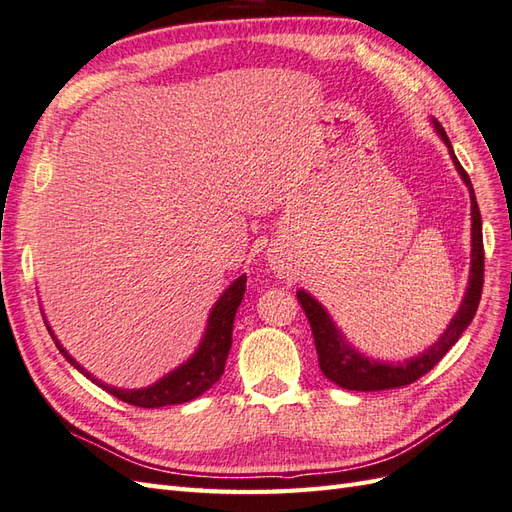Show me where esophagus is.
Returning a JSON list of instances; mask_svg holds the SVG:
<instances>
[{"label":"esophagus","mask_w":512,"mask_h":512,"mask_svg":"<svg viewBox=\"0 0 512 512\" xmlns=\"http://www.w3.org/2000/svg\"><path fill=\"white\" fill-rule=\"evenodd\" d=\"M281 266H283V264H281V261H279V259H274V261H272V268H274V270H277V272H281Z\"/></svg>","instance_id":"1"}]
</instances>
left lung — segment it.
Wrapping results in <instances>:
<instances>
[{"instance_id":"left-lung-1","label":"left lung","mask_w":512,"mask_h":512,"mask_svg":"<svg viewBox=\"0 0 512 512\" xmlns=\"http://www.w3.org/2000/svg\"><path fill=\"white\" fill-rule=\"evenodd\" d=\"M432 127H435L439 138L445 142V147H448L458 175H461V179L465 181L471 196V268H469V283L463 296V303L454 313L448 329H445L437 342L430 348H426L422 355H415L411 359L398 361V363H387V361H376L372 357H365L355 346H350L346 342L344 333L337 329V324L333 322V318L326 313V309L318 303V300L311 294H307L305 290H298L296 296H298V303L305 309V316L309 318L322 374L335 385L350 391H383V389H396V387L415 383L417 378H422L426 372L435 368V365L445 357V352L458 342V337L465 333V329L476 316V309L482 296V281H484L480 209L476 203L474 186H471L469 175L463 170L461 162L456 160L448 134H445V129L437 119H432Z\"/></svg>"}]
</instances>
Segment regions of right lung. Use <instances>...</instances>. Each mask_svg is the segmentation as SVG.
I'll list each match as a JSON object with an SVG mask.
<instances>
[{"mask_svg": "<svg viewBox=\"0 0 512 512\" xmlns=\"http://www.w3.org/2000/svg\"><path fill=\"white\" fill-rule=\"evenodd\" d=\"M244 292H246V274L235 279L227 287V290L222 292V296L216 300V305L212 307V311H209L205 333L201 337L199 348L194 350V355L188 361H183L173 372L162 376L157 383H153L149 387H142V389H121V387H112V385L101 383L99 378L86 372L82 365L62 348V344L56 339L47 320H45V324H47V331L51 333V337H54L58 350L62 352V357L67 359L77 372H82L95 385L106 389L108 393H112L114 398H119L127 404L142 406V409H160V406L183 404V402H190L194 398L203 396V393L222 376V372H225V361H227V355L231 350L235 311H238V307L242 303Z\"/></svg>", "mask_w": 512, "mask_h": 512, "instance_id": "add662e5", "label": "right lung"}]
</instances>
